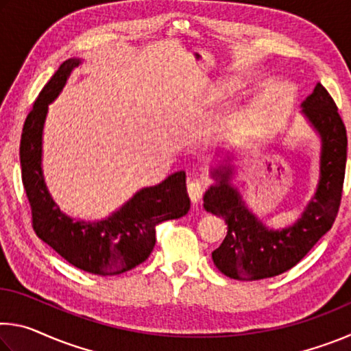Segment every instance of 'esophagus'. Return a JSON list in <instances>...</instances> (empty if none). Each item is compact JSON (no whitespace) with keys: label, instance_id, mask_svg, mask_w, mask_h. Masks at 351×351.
Listing matches in <instances>:
<instances>
[{"label":"esophagus","instance_id":"obj_1","mask_svg":"<svg viewBox=\"0 0 351 351\" xmlns=\"http://www.w3.org/2000/svg\"><path fill=\"white\" fill-rule=\"evenodd\" d=\"M207 187V182L206 181H201V180H193L189 182L187 186V192H189V197L192 199V203H198V201L203 198V193Z\"/></svg>","mask_w":351,"mask_h":351}]
</instances>
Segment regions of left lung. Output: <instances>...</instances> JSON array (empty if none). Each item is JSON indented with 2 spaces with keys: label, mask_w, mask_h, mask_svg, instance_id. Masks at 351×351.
Instances as JSON below:
<instances>
[{
  "label": "left lung",
  "mask_w": 351,
  "mask_h": 351,
  "mask_svg": "<svg viewBox=\"0 0 351 351\" xmlns=\"http://www.w3.org/2000/svg\"><path fill=\"white\" fill-rule=\"evenodd\" d=\"M302 106L322 139V156L317 192L299 221L288 229H266L229 186L230 170L217 171L219 182L204 195V209L228 223V235L212 252L213 263L235 280H260L289 271L328 232L339 212L347 164L346 125L320 83Z\"/></svg>",
  "instance_id": "8db88e82"
}]
</instances>
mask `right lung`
<instances>
[{
	"mask_svg": "<svg viewBox=\"0 0 351 351\" xmlns=\"http://www.w3.org/2000/svg\"><path fill=\"white\" fill-rule=\"evenodd\" d=\"M80 60L63 62L40 91L23 125L21 180L31 206L32 228L41 240L75 268L97 276H119L152 254L154 226L186 215L190 198L186 171H178L154 187L142 189L121 210L99 223L73 221L47 193L41 173V132L47 104L54 100Z\"/></svg>",
	"mask_w": 351,
	"mask_h": 351,
	"instance_id": "1",
	"label": "right lung"
}]
</instances>
